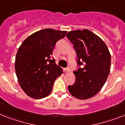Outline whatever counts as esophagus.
<instances>
[{"label": "esophagus", "mask_w": 125, "mask_h": 125, "mask_svg": "<svg viewBox=\"0 0 125 125\" xmlns=\"http://www.w3.org/2000/svg\"><path fill=\"white\" fill-rule=\"evenodd\" d=\"M64 72L66 73H68V72H70V69L69 68H64Z\"/></svg>", "instance_id": "esophagus-1"}]
</instances>
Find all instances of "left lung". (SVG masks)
Wrapping results in <instances>:
<instances>
[{
    "instance_id": "obj_1",
    "label": "left lung",
    "mask_w": 125,
    "mask_h": 125,
    "mask_svg": "<svg viewBox=\"0 0 125 125\" xmlns=\"http://www.w3.org/2000/svg\"><path fill=\"white\" fill-rule=\"evenodd\" d=\"M67 38L73 44L81 68L73 72L76 80L69 92L80 100L91 98L101 90L111 70V53L105 42L87 29L70 31Z\"/></svg>"
}]
</instances>
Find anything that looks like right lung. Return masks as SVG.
Masks as SVG:
<instances>
[{
    "instance_id": "right-lung-1",
    "label": "right lung",
    "mask_w": 125,
    "mask_h": 125,
    "mask_svg": "<svg viewBox=\"0 0 125 125\" xmlns=\"http://www.w3.org/2000/svg\"><path fill=\"white\" fill-rule=\"evenodd\" d=\"M67 31L45 29L33 33L20 46L15 58V71L21 88L29 97L42 99L48 96L62 69L52 59L58 40Z\"/></svg>"
}]
</instances>
